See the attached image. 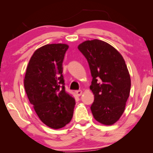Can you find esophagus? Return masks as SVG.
<instances>
[{
    "mask_svg": "<svg viewBox=\"0 0 153 153\" xmlns=\"http://www.w3.org/2000/svg\"><path fill=\"white\" fill-rule=\"evenodd\" d=\"M76 94H77V96H81V95L82 94V90H76Z\"/></svg>",
    "mask_w": 153,
    "mask_h": 153,
    "instance_id": "1",
    "label": "esophagus"
}]
</instances>
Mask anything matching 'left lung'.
<instances>
[{
    "instance_id": "8db88e82",
    "label": "left lung",
    "mask_w": 153,
    "mask_h": 153,
    "mask_svg": "<svg viewBox=\"0 0 153 153\" xmlns=\"http://www.w3.org/2000/svg\"><path fill=\"white\" fill-rule=\"evenodd\" d=\"M89 64L94 95L91 111L98 122L111 126L124 112L130 92L131 79L122 55L104 41L94 39L77 46Z\"/></svg>"
}]
</instances>
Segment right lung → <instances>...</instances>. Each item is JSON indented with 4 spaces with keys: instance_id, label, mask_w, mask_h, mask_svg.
I'll list each match as a JSON object with an SVG mask.
<instances>
[{
    "instance_id": "add662e5",
    "label": "right lung",
    "mask_w": 153,
    "mask_h": 153,
    "mask_svg": "<svg viewBox=\"0 0 153 153\" xmlns=\"http://www.w3.org/2000/svg\"><path fill=\"white\" fill-rule=\"evenodd\" d=\"M65 44L46 45L38 48L27 65L24 87L28 99L42 122L60 129L70 122L76 101L65 90L63 61Z\"/></svg>"
}]
</instances>
